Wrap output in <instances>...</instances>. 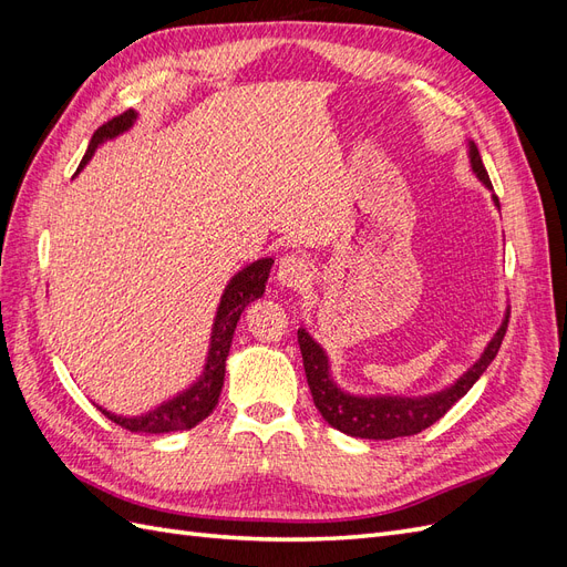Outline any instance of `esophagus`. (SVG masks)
<instances>
[{
	"mask_svg": "<svg viewBox=\"0 0 567 567\" xmlns=\"http://www.w3.org/2000/svg\"><path fill=\"white\" fill-rule=\"evenodd\" d=\"M277 279L286 288H293V290L305 288L312 281V265H310V260H305V257H300V255H286L279 262Z\"/></svg>",
	"mask_w": 567,
	"mask_h": 567,
	"instance_id": "34e87169",
	"label": "esophagus"
}]
</instances>
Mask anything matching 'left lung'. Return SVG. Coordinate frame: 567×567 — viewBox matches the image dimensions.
Returning a JSON list of instances; mask_svg holds the SVG:
<instances>
[{"label":"left lung","mask_w":567,"mask_h":567,"mask_svg":"<svg viewBox=\"0 0 567 567\" xmlns=\"http://www.w3.org/2000/svg\"><path fill=\"white\" fill-rule=\"evenodd\" d=\"M468 158L477 179L492 192L489 175L473 142H468ZM492 198L496 208H499V198L494 194ZM506 326L508 312L499 329H496L494 338L487 342L485 352L480 354V359L468 371H463L461 379H456L450 388L431 394H419V398H402V394H350L333 381L331 362L319 342L305 329H298V342L302 352L307 385L312 390L315 406L319 409L323 421L333 425L336 431L352 437L392 440L416 435L447 414L452 404H456L492 364V359L502 348Z\"/></svg>","instance_id":"1"}]
</instances>
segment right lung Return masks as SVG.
Wrapping results in <instances>:
<instances>
[{
	"label": "right lung",
	"instance_id": "right-lung-1",
	"mask_svg": "<svg viewBox=\"0 0 567 567\" xmlns=\"http://www.w3.org/2000/svg\"><path fill=\"white\" fill-rule=\"evenodd\" d=\"M134 123H136V111H127L123 115L109 120L106 125H101L92 136L87 153H84V158L80 163V169L90 163L94 151L101 144L109 140H115V136L127 132ZM271 265H274L271 257H262V260H255L248 267H244L241 271H236L231 281L227 284L225 293H221L219 305H217L208 357H205V367H203V373L196 379V383L177 392L173 400H167V402L158 404L156 409L146 411V414H142V416H117V414H111V411L104 406H99V409L104 411V414L113 423L125 427V431L151 433V435L188 431V427L198 425L205 416H210L213 409L217 406L221 385H225L227 357H229L236 323H238V319H241L244 310L250 302L262 298Z\"/></svg>",
	"mask_w": 567,
	"mask_h": 567
}]
</instances>
